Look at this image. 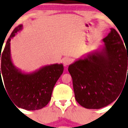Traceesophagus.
Masks as SVG:
<instances>
[{
	"instance_id": "esophagus-1",
	"label": "esophagus",
	"mask_w": 128,
	"mask_h": 128,
	"mask_svg": "<svg viewBox=\"0 0 128 128\" xmlns=\"http://www.w3.org/2000/svg\"><path fill=\"white\" fill-rule=\"evenodd\" d=\"M62 62H63V64H64V66H67L68 65H69L71 63L72 60H71V59L69 58H64L63 60H62Z\"/></svg>"
}]
</instances>
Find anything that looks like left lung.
I'll list each match as a JSON object with an SVG mask.
<instances>
[{
    "mask_svg": "<svg viewBox=\"0 0 128 128\" xmlns=\"http://www.w3.org/2000/svg\"><path fill=\"white\" fill-rule=\"evenodd\" d=\"M102 41L100 51L68 67L76 101L86 109H98L113 102L128 82V51L118 33L110 28Z\"/></svg>",
    "mask_w": 128,
    "mask_h": 128,
    "instance_id": "obj_1",
    "label": "left lung"
}]
</instances>
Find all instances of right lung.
I'll return each mask as SVG.
<instances>
[{"label": "right lung", "mask_w": 128, "mask_h": 128, "mask_svg": "<svg viewBox=\"0 0 128 128\" xmlns=\"http://www.w3.org/2000/svg\"><path fill=\"white\" fill-rule=\"evenodd\" d=\"M22 29L20 24L14 30L0 53V86L3 85L8 97L15 106L28 110L42 109L51 100L56 82L64 71L62 64L46 65L32 73L23 72L13 63L10 52V41Z\"/></svg>", "instance_id": "add662e5"}]
</instances>
